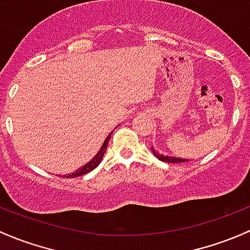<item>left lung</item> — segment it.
<instances>
[{"instance_id": "1", "label": "left lung", "mask_w": 250, "mask_h": 250, "mask_svg": "<svg viewBox=\"0 0 250 250\" xmlns=\"http://www.w3.org/2000/svg\"><path fill=\"white\" fill-rule=\"evenodd\" d=\"M152 152H153L154 156L157 157L159 160H162V162H167V163H183V162H188L187 159H181V158H175V157H167V156H163V154L158 153V152H156L153 149V147H151Z\"/></svg>"}]
</instances>
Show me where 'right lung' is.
<instances>
[{"label":"right lung","instance_id":"right-lung-1","mask_svg":"<svg viewBox=\"0 0 250 250\" xmlns=\"http://www.w3.org/2000/svg\"><path fill=\"white\" fill-rule=\"evenodd\" d=\"M111 134H112V133H110L109 135H107V138L105 139V141H104L103 146H102L101 151H99L98 153L96 154V157H94V158L92 159L91 162H88L87 164L83 165V167H80V169L77 170V171H75V172L69 173V175H63V177H64V178H69V177H70V178H73V177H79V176H83V175H85V173H87V172L92 171V170H93V169H96V167H98V165H99V163L102 162V159H103V156H104L105 151H106V148H107V143H109L110 136H111Z\"/></svg>","mask_w":250,"mask_h":250}]
</instances>
